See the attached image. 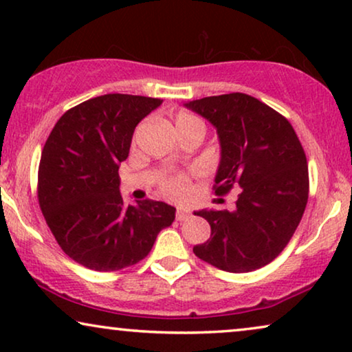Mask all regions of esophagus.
<instances>
[{"instance_id":"1","label":"esophagus","mask_w":352,"mask_h":352,"mask_svg":"<svg viewBox=\"0 0 352 352\" xmlns=\"http://www.w3.org/2000/svg\"><path fill=\"white\" fill-rule=\"evenodd\" d=\"M189 216H190V213L187 210L177 208V211H176V219L177 221H186L187 218H189Z\"/></svg>"}]
</instances>
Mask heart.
I'll return each instance as SVG.
<instances>
[{
  "label": "heart",
  "mask_w": 352,
  "mask_h": 352,
  "mask_svg": "<svg viewBox=\"0 0 352 352\" xmlns=\"http://www.w3.org/2000/svg\"><path fill=\"white\" fill-rule=\"evenodd\" d=\"M195 123H200V120L187 112L177 113L175 118V126H176L177 134H179L181 131H184V129H187ZM192 173H194L192 170L163 171L162 175L157 177L158 189H160L162 194L168 197V199H181V197H184V194H186L187 186H189V182H190Z\"/></svg>",
  "instance_id": "b5f03b06"
}]
</instances>
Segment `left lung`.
<instances>
[{
	"label": "left lung",
	"instance_id": "1",
	"mask_svg": "<svg viewBox=\"0 0 352 352\" xmlns=\"http://www.w3.org/2000/svg\"><path fill=\"white\" fill-rule=\"evenodd\" d=\"M216 128L221 162L214 194L239 190L235 208L201 210L211 226L195 256L226 272H252L287 247L305 213L309 175L305 148L290 122L253 96L230 93L190 100Z\"/></svg>",
	"mask_w": 352,
	"mask_h": 352
}]
</instances>
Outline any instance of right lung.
<instances>
[{
    "instance_id": "add662e5",
    "label": "right lung",
    "mask_w": 352,
    "mask_h": 352,
    "mask_svg": "<svg viewBox=\"0 0 352 352\" xmlns=\"http://www.w3.org/2000/svg\"><path fill=\"white\" fill-rule=\"evenodd\" d=\"M162 99L104 94L62 115L43 147L38 201L47 228L67 256L99 272L120 271L151 253L175 206L142 200L126 206L120 163L134 128Z\"/></svg>"
}]
</instances>
